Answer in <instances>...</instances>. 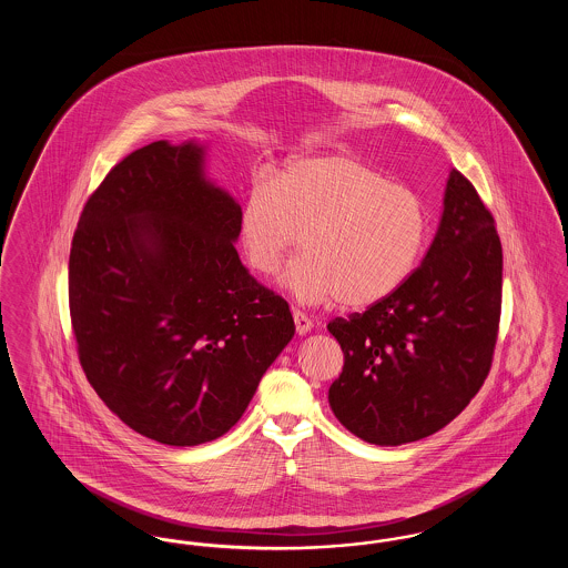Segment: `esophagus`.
<instances>
[{"mask_svg": "<svg viewBox=\"0 0 568 568\" xmlns=\"http://www.w3.org/2000/svg\"><path fill=\"white\" fill-rule=\"evenodd\" d=\"M294 315V324H296L297 334H306V332H311V327H313V322L302 313V311H294L292 313Z\"/></svg>", "mask_w": 568, "mask_h": 568, "instance_id": "1", "label": "esophagus"}]
</instances>
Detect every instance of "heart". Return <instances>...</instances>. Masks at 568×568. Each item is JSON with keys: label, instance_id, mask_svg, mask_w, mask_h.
<instances>
[{"label": "heart", "instance_id": "1", "mask_svg": "<svg viewBox=\"0 0 568 568\" xmlns=\"http://www.w3.org/2000/svg\"><path fill=\"white\" fill-rule=\"evenodd\" d=\"M302 234V253L283 283L304 304L336 297L371 306L413 274L428 239L422 197L353 155L300 158L276 183L255 176L241 211L251 268L272 276Z\"/></svg>", "mask_w": 568, "mask_h": 568}]
</instances>
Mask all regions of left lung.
Masks as SVG:
<instances>
[{"instance_id": "left-lung-1", "label": "left lung", "mask_w": 568, "mask_h": 568, "mask_svg": "<svg viewBox=\"0 0 568 568\" xmlns=\"http://www.w3.org/2000/svg\"><path fill=\"white\" fill-rule=\"evenodd\" d=\"M503 306V246L473 183L452 170L438 232L405 283L364 313L327 324L345 364L327 400L373 445L438 433L481 389Z\"/></svg>"}]
</instances>
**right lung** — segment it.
Here are the masks:
<instances>
[{
    "mask_svg": "<svg viewBox=\"0 0 568 568\" xmlns=\"http://www.w3.org/2000/svg\"><path fill=\"white\" fill-rule=\"evenodd\" d=\"M241 206L202 149L151 142L82 206L68 300L82 371L132 430L172 447L227 433L292 341L290 304L244 268Z\"/></svg>",
    "mask_w": 568,
    "mask_h": 568,
    "instance_id": "right-lung-1",
    "label": "right lung"
}]
</instances>
